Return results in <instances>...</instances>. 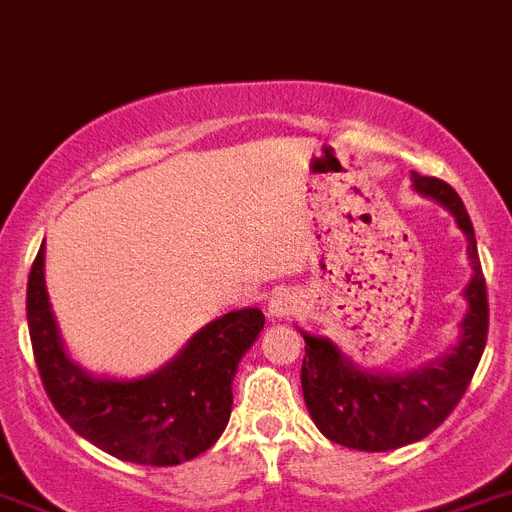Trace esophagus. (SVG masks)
<instances>
[{
	"instance_id": "1",
	"label": "esophagus",
	"mask_w": 512,
	"mask_h": 512,
	"mask_svg": "<svg viewBox=\"0 0 512 512\" xmlns=\"http://www.w3.org/2000/svg\"><path fill=\"white\" fill-rule=\"evenodd\" d=\"M296 307H299V299L291 291H276L273 299L268 302V315L276 317V320H283V317L294 315Z\"/></svg>"
}]
</instances>
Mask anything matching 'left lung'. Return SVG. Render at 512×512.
<instances>
[{"mask_svg": "<svg viewBox=\"0 0 512 512\" xmlns=\"http://www.w3.org/2000/svg\"><path fill=\"white\" fill-rule=\"evenodd\" d=\"M411 187L440 203L466 236L474 276L463 289L468 304L461 336L448 354L403 372H377L354 364L325 336L304 333L302 393L322 435L343 448L382 453L411 445L440 427L466 393L487 346V283L476 252V236L458 192L435 176L411 171Z\"/></svg>", "mask_w": 512, "mask_h": 512, "instance_id": "8db88e82", "label": "left lung"}]
</instances>
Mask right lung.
I'll use <instances>...</instances> for the list:
<instances>
[{"mask_svg":"<svg viewBox=\"0 0 512 512\" xmlns=\"http://www.w3.org/2000/svg\"><path fill=\"white\" fill-rule=\"evenodd\" d=\"M44 263L41 244L28 278V330L41 382L64 422L103 453L143 466H179L216 445L229 424L236 367L263 330V312L216 317L150 375L101 377L64 349Z\"/></svg>","mask_w":512,"mask_h":512,"instance_id":"obj_1","label":"right lung"}]
</instances>
